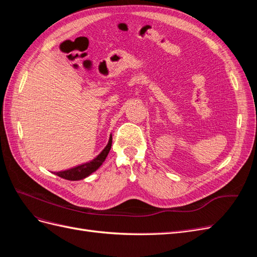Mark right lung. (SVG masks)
<instances>
[{
	"label": "right lung",
	"instance_id": "obj_1",
	"mask_svg": "<svg viewBox=\"0 0 257 257\" xmlns=\"http://www.w3.org/2000/svg\"><path fill=\"white\" fill-rule=\"evenodd\" d=\"M111 144H112V136L110 135L107 146L104 148V150L100 152L96 158H94L90 162L83 163V164H81V165L75 166V167H72V168L66 169V170H62V172L53 173V174L61 177V178H63V179H66V180H71V181L81 180V179L89 177L92 173H94L95 170H97L100 166H102V164L107 158L108 153H109V151L111 149Z\"/></svg>",
	"mask_w": 257,
	"mask_h": 257
}]
</instances>
